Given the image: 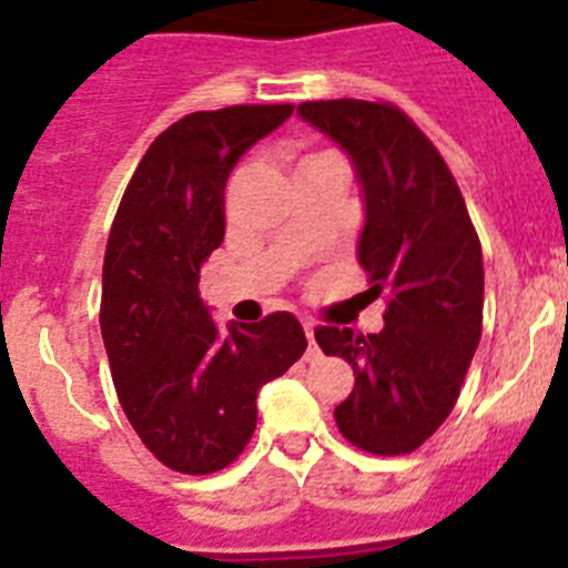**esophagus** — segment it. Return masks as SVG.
Wrapping results in <instances>:
<instances>
[{
    "label": "esophagus",
    "instance_id": "1",
    "mask_svg": "<svg viewBox=\"0 0 568 568\" xmlns=\"http://www.w3.org/2000/svg\"><path fill=\"white\" fill-rule=\"evenodd\" d=\"M304 335H307V341H310L307 361H315L321 353H318V346H315V324H313V321H304Z\"/></svg>",
    "mask_w": 568,
    "mask_h": 568
}]
</instances>
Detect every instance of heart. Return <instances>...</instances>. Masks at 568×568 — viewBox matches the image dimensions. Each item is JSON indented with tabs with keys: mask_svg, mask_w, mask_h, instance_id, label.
Segmentation results:
<instances>
[{
	"mask_svg": "<svg viewBox=\"0 0 568 568\" xmlns=\"http://www.w3.org/2000/svg\"><path fill=\"white\" fill-rule=\"evenodd\" d=\"M327 155H333V153H313V155H304V159H301L298 168H307V164L321 162V159H327Z\"/></svg>",
	"mask_w": 568,
	"mask_h": 568,
	"instance_id": "heart-1",
	"label": "heart"
}]
</instances>
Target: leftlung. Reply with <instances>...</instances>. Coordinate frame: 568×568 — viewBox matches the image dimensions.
Wrapping results in <instances>:
<instances>
[{
	"mask_svg": "<svg viewBox=\"0 0 568 568\" xmlns=\"http://www.w3.org/2000/svg\"><path fill=\"white\" fill-rule=\"evenodd\" d=\"M298 115L349 155L364 202L358 264L389 295L381 333L315 329L324 355L355 373L335 424L358 449L406 455L453 413L478 349L480 241L446 162L398 108L329 99L298 104Z\"/></svg>",
	"mask_w": 568,
	"mask_h": 568,
	"instance_id": "obj_1",
	"label": "left lung"
}]
</instances>
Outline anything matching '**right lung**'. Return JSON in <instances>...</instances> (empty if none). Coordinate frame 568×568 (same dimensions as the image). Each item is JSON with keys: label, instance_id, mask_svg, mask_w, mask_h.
Listing matches in <instances>:
<instances>
[{"label": "right lung", "instance_id": "1", "mask_svg": "<svg viewBox=\"0 0 568 568\" xmlns=\"http://www.w3.org/2000/svg\"><path fill=\"white\" fill-rule=\"evenodd\" d=\"M293 104L199 110L170 124L122 195L102 270V338L115 395L155 458L210 475L255 433V395L304 355L293 313L222 329L199 295L224 241V187L239 159Z\"/></svg>", "mask_w": 568, "mask_h": 568}]
</instances>
